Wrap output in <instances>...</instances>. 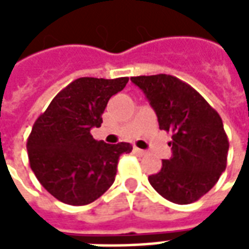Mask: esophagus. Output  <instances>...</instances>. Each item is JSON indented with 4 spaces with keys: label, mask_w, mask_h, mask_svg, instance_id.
I'll return each mask as SVG.
<instances>
[{
    "label": "esophagus",
    "mask_w": 249,
    "mask_h": 249,
    "mask_svg": "<svg viewBox=\"0 0 249 249\" xmlns=\"http://www.w3.org/2000/svg\"><path fill=\"white\" fill-rule=\"evenodd\" d=\"M133 151H135L137 155H140V156H144V155L146 153V151H144V149H140V148H137V146H135V148H133Z\"/></svg>",
    "instance_id": "1"
}]
</instances>
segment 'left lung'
I'll list each match as a JSON object with an SVG mask.
<instances>
[{
	"label": "left lung",
	"instance_id": "1",
	"mask_svg": "<svg viewBox=\"0 0 249 249\" xmlns=\"http://www.w3.org/2000/svg\"><path fill=\"white\" fill-rule=\"evenodd\" d=\"M155 109L160 129L169 132L172 157L148 178L157 193L191 204L212 189L227 167L228 137L219 113L187 82L169 74L130 77Z\"/></svg>",
	"mask_w": 249,
	"mask_h": 249
}]
</instances>
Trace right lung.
Listing matches in <instances>:
<instances>
[{
	"instance_id": "obj_1",
	"label": "right lung",
	"mask_w": 249,
	"mask_h": 249,
	"mask_svg": "<svg viewBox=\"0 0 249 249\" xmlns=\"http://www.w3.org/2000/svg\"><path fill=\"white\" fill-rule=\"evenodd\" d=\"M128 77H81L64 88L36 120L26 148L32 171L52 196L69 205H87L113 184L119 159L129 142L105 144L90 135L100 128L109 98Z\"/></svg>"
}]
</instances>
